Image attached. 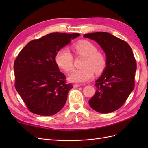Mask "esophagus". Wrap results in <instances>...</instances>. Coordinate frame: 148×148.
<instances>
[{
    "label": "esophagus",
    "instance_id": "1",
    "mask_svg": "<svg viewBox=\"0 0 148 148\" xmlns=\"http://www.w3.org/2000/svg\"><path fill=\"white\" fill-rule=\"evenodd\" d=\"M81 86H82V84H73V87H74V88H78V87Z\"/></svg>",
    "mask_w": 148,
    "mask_h": 148
}]
</instances>
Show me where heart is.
<instances>
[{
	"label": "heart",
	"instance_id": "b5f03b06",
	"mask_svg": "<svg viewBox=\"0 0 148 148\" xmlns=\"http://www.w3.org/2000/svg\"><path fill=\"white\" fill-rule=\"evenodd\" d=\"M75 52L79 56L86 57L82 69L74 70L69 80L75 83H84L92 79L95 71L101 74L106 70L107 59L104 54L97 52V47L88 41H81L74 46ZM56 62L60 68L69 73L73 68V57L68 49L62 48L57 53Z\"/></svg>",
	"mask_w": 148,
	"mask_h": 148
}]
</instances>
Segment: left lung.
<instances>
[{"instance_id":"obj_1","label":"left lung","mask_w":148,"mask_h":148,"mask_svg":"<svg viewBox=\"0 0 148 148\" xmlns=\"http://www.w3.org/2000/svg\"><path fill=\"white\" fill-rule=\"evenodd\" d=\"M96 41L106 53L107 66L96 82V91L89 101L92 109L107 114L119 109L135 87L136 62L129 44L106 32L84 34Z\"/></svg>"}]
</instances>
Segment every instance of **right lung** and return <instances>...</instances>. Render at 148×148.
Segmentation results:
<instances>
[{"mask_svg": "<svg viewBox=\"0 0 148 148\" xmlns=\"http://www.w3.org/2000/svg\"><path fill=\"white\" fill-rule=\"evenodd\" d=\"M79 33H52L31 41L14 62L15 87L28 110L43 116L53 115L63 108L73 88L59 71L56 56L78 37Z\"/></svg>", "mask_w": 148, "mask_h": 148, "instance_id": "right-lung-1", "label": "right lung"}]
</instances>
